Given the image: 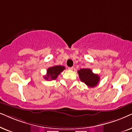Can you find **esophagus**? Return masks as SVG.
<instances>
[{"label":"esophagus","instance_id":"esophagus-1","mask_svg":"<svg viewBox=\"0 0 132 132\" xmlns=\"http://www.w3.org/2000/svg\"><path fill=\"white\" fill-rule=\"evenodd\" d=\"M73 67H69L68 68V69L69 70H73Z\"/></svg>","mask_w":132,"mask_h":132}]
</instances>
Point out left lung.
<instances>
[{"mask_svg":"<svg viewBox=\"0 0 132 132\" xmlns=\"http://www.w3.org/2000/svg\"><path fill=\"white\" fill-rule=\"evenodd\" d=\"M80 79L82 82L90 87H95L100 81L98 74L92 72L90 69H81L78 71Z\"/></svg>","mask_w":132,"mask_h":132,"instance_id":"obj_1","label":"left lung"}]
</instances>
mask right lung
Here are the masks:
<instances>
[{
    "instance_id": "1",
    "label": "right lung",
    "mask_w": 132,
    "mask_h": 132,
    "mask_svg": "<svg viewBox=\"0 0 132 132\" xmlns=\"http://www.w3.org/2000/svg\"><path fill=\"white\" fill-rule=\"evenodd\" d=\"M65 68L63 66H54L49 68L47 70L46 75L44 76V78L46 80H55L61 72Z\"/></svg>"
}]
</instances>
